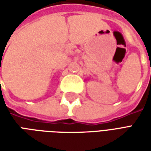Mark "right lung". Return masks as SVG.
I'll return each mask as SVG.
<instances>
[{"label":"right lung","instance_id":"add662e5","mask_svg":"<svg viewBox=\"0 0 151 151\" xmlns=\"http://www.w3.org/2000/svg\"><path fill=\"white\" fill-rule=\"evenodd\" d=\"M0 67H1V66H0Z\"/></svg>","mask_w":151,"mask_h":151}]
</instances>
